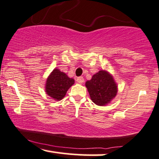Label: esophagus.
<instances>
[{"label":"esophagus","mask_w":159,"mask_h":159,"mask_svg":"<svg viewBox=\"0 0 159 159\" xmlns=\"http://www.w3.org/2000/svg\"><path fill=\"white\" fill-rule=\"evenodd\" d=\"M77 82H79V83H80V84L83 83V82H84V78L82 77H77Z\"/></svg>","instance_id":"1"}]
</instances>
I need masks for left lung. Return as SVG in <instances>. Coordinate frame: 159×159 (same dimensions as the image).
<instances>
[{"instance_id":"left-lung-1","label":"left lung","mask_w":159,"mask_h":159,"mask_svg":"<svg viewBox=\"0 0 159 159\" xmlns=\"http://www.w3.org/2000/svg\"><path fill=\"white\" fill-rule=\"evenodd\" d=\"M85 86L92 101L101 106L109 103L118 91L114 78L105 70L95 74L92 79L86 82Z\"/></svg>"}]
</instances>
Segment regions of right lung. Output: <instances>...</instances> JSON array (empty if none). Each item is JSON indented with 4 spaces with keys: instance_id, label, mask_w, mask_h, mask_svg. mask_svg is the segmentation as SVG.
Wrapping results in <instances>:
<instances>
[{
    "instance_id": "1",
    "label": "right lung",
    "mask_w": 159,
    "mask_h": 159,
    "mask_svg": "<svg viewBox=\"0 0 159 159\" xmlns=\"http://www.w3.org/2000/svg\"><path fill=\"white\" fill-rule=\"evenodd\" d=\"M75 83V80L55 69L48 76L45 84L46 94L55 101H60L66 95L69 88Z\"/></svg>"
}]
</instances>
